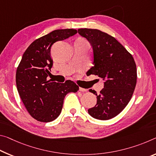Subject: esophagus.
I'll list each match as a JSON object with an SVG mask.
<instances>
[{"label":"esophagus","instance_id":"1","mask_svg":"<svg viewBox=\"0 0 156 156\" xmlns=\"http://www.w3.org/2000/svg\"><path fill=\"white\" fill-rule=\"evenodd\" d=\"M80 91H82V92H85V91H87V90L85 88H83V87H80Z\"/></svg>","mask_w":156,"mask_h":156}]
</instances>
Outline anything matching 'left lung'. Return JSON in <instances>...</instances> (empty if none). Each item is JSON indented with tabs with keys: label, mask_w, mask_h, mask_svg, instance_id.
I'll list each match as a JSON object with an SVG mask.
<instances>
[{
	"label": "left lung",
	"mask_w": 156,
	"mask_h": 156,
	"mask_svg": "<svg viewBox=\"0 0 156 156\" xmlns=\"http://www.w3.org/2000/svg\"><path fill=\"white\" fill-rule=\"evenodd\" d=\"M78 33L92 47L93 64L89 71L105 80L97 95V103L88 112L94 118L108 120L118 115L129 103L137 83V69L133 55L114 37L97 29L80 28Z\"/></svg>",
	"instance_id": "8db88e82"
}]
</instances>
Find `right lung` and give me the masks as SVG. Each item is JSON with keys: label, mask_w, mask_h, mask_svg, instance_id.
<instances>
[{"label": "right lung", "mask_w": 156, "mask_h": 156, "mask_svg": "<svg viewBox=\"0 0 156 156\" xmlns=\"http://www.w3.org/2000/svg\"><path fill=\"white\" fill-rule=\"evenodd\" d=\"M77 33L75 29L52 31L34 40L23 53L16 69V83L22 102L32 117L41 122L55 120L61 113L64 98L79 87L72 80L65 83L47 80L53 65V44Z\"/></svg>", "instance_id": "obj_1"}]
</instances>
